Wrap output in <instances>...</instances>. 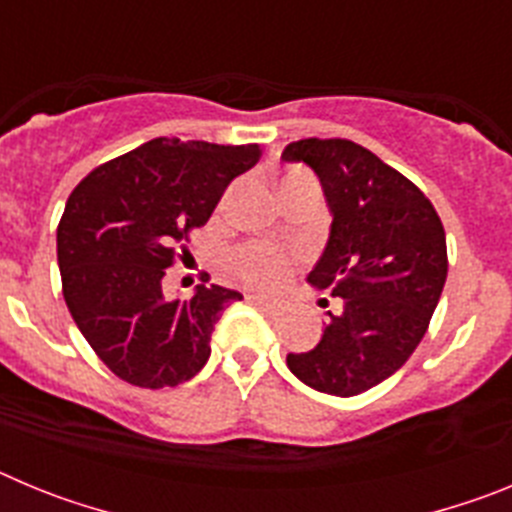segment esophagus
<instances>
[{
  "label": "esophagus",
  "mask_w": 512,
  "mask_h": 512,
  "mask_svg": "<svg viewBox=\"0 0 512 512\" xmlns=\"http://www.w3.org/2000/svg\"><path fill=\"white\" fill-rule=\"evenodd\" d=\"M248 302L256 307H261L264 312H277V302H271L269 297H264V295H248Z\"/></svg>",
  "instance_id": "obj_1"
}]
</instances>
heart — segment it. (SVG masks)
Here are the masks:
<instances>
[{"label": "heart", "instance_id": "heart-1", "mask_svg": "<svg viewBox=\"0 0 512 512\" xmlns=\"http://www.w3.org/2000/svg\"><path fill=\"white\" fill-rule=\"evenodd\" d=\"M302 171H287L282 176V182L279 187H287V184L297 182L302 179ZM233 269L241 274L246 282L251 284H259V287H274L284 279L287 274V256L277 248L264 246V243H251V246H243L235 251L233 256Z\"/></svg>", "mask_w": 512, "mask_h": 512}]
</instances>
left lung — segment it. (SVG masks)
<instances>
[{
    "label": "left lung",
    "instance_id": "left-lung-1",
    "mask_svg": "<svg viewBox=\"0 0 512 512\" xmlns=\"http://www.w3.org/2000/svg\"><path fill=\"white\" fill-rule=\"evenodd\" d=\"M282 161L320 179L333 220L307 282L343 300L318 346L287 354L289 372L325 395H361L392 377L428 330L449 271L441 217L410 179L354 140H297Z\"/></svg>",
    "mask_w": 512,
    "mask_h": 512
}]
</instances>
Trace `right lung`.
Listing matches in <instances>:
<instances>
[{"instance_id":"1","label":"right lung","mask_w":512,"mask_h":512,"mask_svg":"<svg viewBox=\"0 0 512 512\" xmlns=\"http://www.w3.org/2000/svg\"><path fill=\"white\" fill-rule=\"evenodd\" d=\"M261 148L153 138L94 169L58 223L63 300L81 336L125 382L146 390L187 382L210 359L215 323L241 292L200 284L189 300L161 289L176 243L210 220Z\"/></svg>"}]
</instances>
